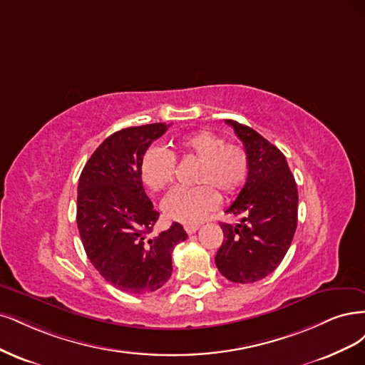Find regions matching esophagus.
I'll return each mask as SVG.
<instances>
[{
  "mask_svg": "<svg viewBox=\"0 0 365 365\" xmlns=\"http://www.w3.org/2000/svg\"><path fill=\"white\" fill-rule=\"evenodd\" d=\"M185 230H186L187 235H192V233H195L198 230V225H186Z\"/></svg>",
  "mask_w": 365,
  "mask_h": 365,
  "instance_id": "34e87169",
  "label": "esophagus"
}]
</instances>
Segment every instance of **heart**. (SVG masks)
<instances>
[{
	"instance_id": "1",
	"label": "heart",
	"mask_w": 365,
	"mask_h": 365,
	"mask_svg": "<svg viewBox=\"0 0 365 365\" xmlns=\"http://www.w3.org/2000/svg\"><path fill=\"white\" fill-rule=\"evenodd\" d=\"M178 147L183 156L200 160L195 182L203 185L173 191L163 200L162 209L173 221L194 225L218 205L220 195L214 187L226 195L241 190L249 175L250 159L244 147L226 144L225 138L207 128L182 136ZM174 173L173 151L160 145L145 150L140 159V179L151 191L167 190L174 180Z\"/></svg>"
}]
</instances>
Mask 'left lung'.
Returning <instances> with one entry per match:
<instances>
[{
	"label": "left lung",
	"mask_w": 365,
	"mask_h": 365,
	"mask_svg": "<svg viewBox=\"0 0 365 365\" xmlns=\"http://www.w3.org/2000/svg\"><path fill=\"white\" fill-rule=\"evenodd\" d=\"M250 159L245 185L221 222L225 241L215 256L220 273L235 284H253L273 273L287 255L297 227L299 194L288 162L277 147L249 125L226 120Z\"/></svg>",
	"instance_id": "obj_1"
}]
</instances>
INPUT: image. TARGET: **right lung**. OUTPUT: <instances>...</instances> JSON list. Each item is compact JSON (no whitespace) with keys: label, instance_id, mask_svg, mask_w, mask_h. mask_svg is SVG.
Returning <instances> with one entry per match:
<instances>
[{"label":"right lung","instance_id":"1","mask_svg":"<svg viewBox=\"0 0 365 365\" xmlns=\"http://www.w3.org/2000/svg\"><path fill=\"white\" fill-rule=\"evenodd\" d=\"M168 127L155 123L110 135L80 174L77 227L85 252L106 282L128 294L165 285L173 273V249L187 238L179 222L147 238L159 212L145 194L140 159Z\"/></svg>","mask_w":365,"mask_h":365}]
</instances>
